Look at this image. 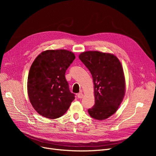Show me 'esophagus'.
<instances>
[{"label":"esophagus","mask_w":156,"mask_h":156,"mask_svg":"<svg viewBox=\"0 0 156 156\" xmlns=\"http://www.w3.org/2000/svg\"><path fill=\"white\" fill-rule=\"evenodd\" d=\"M77 97H78V98H79V99L83 98V94L82 92H79V94H77Z\"/></svg>","instance_id":"obj_1"}]
</instances>
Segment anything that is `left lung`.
<instances>
[{
  "label": "left lung",
  "instance_id": "1",
  "mask_svg": "<svg viewBox=\"0 0 156 156\" xmlns=\"http://www.w3.org/2000/svg\"><path fill=\"white\" fill-rule=\"evenodd\" d=\"M79 59L92 74L95 104L89 108L90 116L105 120L112 115L123 100L125 77L120 60L116 56L99 51H86Z\"/></svg>",
  "mask_w": 156,
  "mask_h": 156
}]
</instances>
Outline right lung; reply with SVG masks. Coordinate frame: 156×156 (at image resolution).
<instances>
[{
    "label": "right lung",
    "mask_w": 156,
    "mask_h": 156,
    "mask_svg": "<svg viewBox=\"0 0 156 156\" xmlns=\"http://www.w3.org/2000/svg\"><path fill=\"white\" fill-rule=\"evenodd\" d=\"M75 58L67 50H48L33 62L28 76V94L32 107L41 116L58 119L74 100L65 73Z\"/></svg>",
    "instance_id": "right-lung-1"
}]
</instances>
